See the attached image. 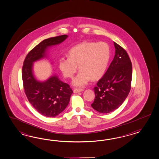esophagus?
<instances>
[{"label":"esophagus","mask_w":159,"mask_h":159,"mask_svg":"<svg viewBox=\"0 0 159 159\" xmlns=\"http://www.w3.org/2000/svg\"><path fill=\"white\" fill-rule=\"evenodd\" d=\"M84 91L83 89H75L74 90H73V92H74V93H79V92H81V91Z\"/></svg>","instance_id":"34e87169"}]
</instances>
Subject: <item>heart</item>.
<instances>
[{"label":"heart","mask_w":159,"mask_h":159,"mask_svg":"<svg viewBox=\"0 0 159 159\" xmlns=\"http://www.w3.org/2000/svg\"><path fill=\"white\" fill-rule=\"evenodd\" d=\"M110 54L107 43L83 42L70 49L68 58H60L58 66L65 77L72 78L78 66L80 70L73 79L72 84L76 87H83L91 78L96 80L103 75L107 68Z\"/></svg>","instance_id":"obj_1"}]
</instances>
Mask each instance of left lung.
I'll return each instance as SVG.
<instances>
[{"label": "left lung", "instance_id": "8db88e82", "mask_svg": "<svg viewBox=\"0 0 159 159\" xmlns=\"http://www.w3.org/2000/svg\"><path fill=\"white\" fill-rule=\"evenodd\" d=\"M115 55L106 73L94 88L95 99L91 105L95 111L108 113L123 103L131 90L132 64L127 52L114 42Z\"/></svg>", "mask_w": 159, "mask_h": 159}]
</instances>
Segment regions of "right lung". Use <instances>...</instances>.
<instances>
[{"mask_svg":"<svg viewBox=\"0 0 159 159\" xmlns=\"http://www.w3.org/2000/svg\"><path fill=\"white\" fill-rule=\"evenodd\" d=\"M67 38L68 35L64 34L44 40L28 52L22 66V77L26 97L36 111L46 117H56L63 112L73 91L56 75L44 82L37 80L32 71L33 63L46 57L48 47L60 44Z\"/></svg>","mask_w":159,"mask_h":159,"instance_id":"right-lung-1","label":"right lung"}]
</instances>
